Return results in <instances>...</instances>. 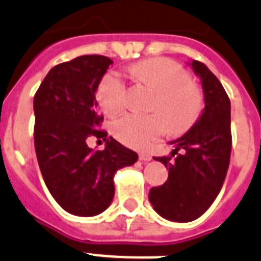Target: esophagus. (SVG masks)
I'll list each match as a JSON object with an SVG mask.
<instances>
[{
  "mask_svg": "<svg viewBox=\"0 0 261 261\" xmlns=\"http://www.w3.org/2000/svg\"><path fill=\"white\" fill-rule=\"evenodd\" d=\"M139 159L142 160V162H149V160L152 159V156L149 155V153H147V152H140L139 153Z\"/></svg>",
  "mask_w": 261,
  "mask_h": 261,
  "instance_id": "1",
  "label": "esophagus"
}]
</instances>
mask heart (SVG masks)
Returning <instances> with one entry per match:
<instances>
[{
    "label": "heart",
    "mask_w": 261,
    "mask_h": 261,
    "mask_svg": "<svg viewBox=\"0 0 261 261\" xmlns=\"http://www.w3.org/2000/svg\"><path fill=\"white\" fill-rule=\"evenodd\" d=\"M131 74L140 84L155 90L151 109L155 113H131L113 123V134L119 142L133 148L149 147L169 128L182 134L193 127L205 108V96L196 83L189 80L184 67L171 59L152 58L134 64ZM127 84L117 72H109L99 81L97 99L109 115L121 113L127 105Z\"/></svg>",
    "instance_id": "1"
}]
</instances>
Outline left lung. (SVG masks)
<instances>
[{"label": "left lung", "mask_w": 261, "mask_h": 261, "mask_svg": "<svg viewBox=\"0 0 261 261\" xmlns=\"http://www.w3.org/2000/svg\"><path fill=\"white\" fill-rule=\"evenodd\" d=\"M192 68L202 81V115L174 142L171 155L155 158L169 169L168 180L151 188L148 197L156 213L173 222L194 221L209 209L225 182L232 146L231 105L225 88L201 62L193 60Z\"/></svg>", "instance_id": "left-lung-1"}]
</instances>
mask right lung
I'll return each mask as SVG.
<instances>
[{"instance_id": "add662e5", "label": "right lung", "mask_w": 261, "mask_h": 261, "mask_svg": "<svg viewBox=\"0 0 261 261\" xmlns=\"http://www.w3.org/2000/svg\"><path fill=\"white\" fill-rule=\"evenodd\" d=\"M112 59L84 55L52 68L34 96V143L43 180L65 212L93 217L114 197V173L133 165L138 153L102 130L96 90ZM89 136L102 137L103 150L93 151Z\"/></svg>"}]
</instances>
